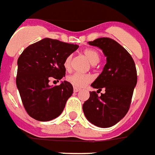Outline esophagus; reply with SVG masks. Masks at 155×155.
Here are the masks:
<instances>
[{"label": "esophagus", "mask_w": 155, "mask_h": 155, "mask_svg": "<svg viewBox=\"0 0 155 155\" xmlns=\"http://www.w3.org/2000/svg\"><path fill=\"white\" fill-rule=\"evenodd\" d=\"M80 91V88H76V87H74V92H78Z\"/></svg>", "instance_id": "esophagus-1"}]
</instances>
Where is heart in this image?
Instances as JSON below:
<instances>
[{"mask_svg":"<svg viewBox=\"0 0 155 155\" xmlns=\"http://www.w3.org/2000/svg\"><path fill=\"white\" fill-rule=\"evenodd\" d=\"M83 55L87 58L89 63L92 65H96L99 63L100 59V55L96 50L92 48H86L83 51ZM71 66V55H68L66 57L63 62L64 68L69 71ZM67 81L73 84L76 88H81L86 85L92 81V77L87 74H80V73H74L73 74L67 77Z\"/></svg>","mask_w":155,"mask_h":155,"instance_id":"heart-1","label":"heart"}]
</instances>
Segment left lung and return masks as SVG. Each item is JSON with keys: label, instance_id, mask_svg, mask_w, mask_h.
<instances>
[{"label": "left lung", "instance_id": "obj_1", "mask_svg": "<svg viewBox=\"0 0 155 155\" xmlns=\"http://www.w3.org/2000/svg\"><path fill=\"white\" fill-rule=\"evenodd\" d=\"M88 44L101 48L107 56L103 72L91 84L100 92L104 88L105 92L100 96L96 92H89L83 111L92 124L108 128L117 124L129 111L137 82V68L130 54L114 40L100 38Z\"/></svg>", "mask_w": 155, "mask_h": 155}]
</instances>
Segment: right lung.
I'll list each match as a JSON object with an SVG mask.
<instances>
[{"instance_id":"add662e5","label":"right lung","mask_w":155,"mask_h":155,"mask_svg":"<svg viewBox=\"0 0 155 155\" xmlns=\"http://www.w3.org/2000/svg\"><path fill=\"white\" fill-rule=\"evenodd\" d=\"M78 45L45 38L29 45L18 59L16 85L29 115L48 121L61 114L72 96L73 86L64 81L51 87V78L59 81L66 74L63 62Z\"/></svg>"}]
</instances>
